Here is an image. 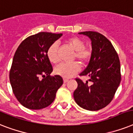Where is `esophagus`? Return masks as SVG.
<instances>
[{"label":"esophagus","instance_id":"1","mask_svg":"<svg viewBox=\"0 0 133 133\" xmlns=\"http://www.w3.org/2000/svg\"><path fill=\"white\" fill-rule=\"evenodd\" d=\"M68 81V79H63V83H67Z\"/></svg>","mask_w":133,"mask_h":133}]
</instances>
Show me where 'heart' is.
<instances>
[{"instance_id": "obj_1", "label": "heart", "mask_w": 133, "mask_h": 133, "mask_svg": "<svg viewBox=\"0 0 133 133\" xmlns=\"http://www.w3.org/2000/svg\"><path fill=\"white\" fill-rule=\"evenodd\" d=\"M66 43L75 52L74 58L77 59L81 64H85L90 60L91 57V50L85 48L83 41L79 37L73 36L68 38ZM58 46L56 43H52L48 48L47 51V56L48 59L52 63H57L58 62ZM79 71V65L76 62L72 63H61L54 68V72L56 75L64 78H70L73 75L77 74Z\"/></svg>"}]
</instances>
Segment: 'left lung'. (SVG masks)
<instances>
[{"label": "left lung", "instance_id": "left-lung-1", "mask_svg": "<svg viewBox=\"0 0 133 133\" xmlns=\"http://www.w3.org/2000/svg\"><path fill=\"white\" fill-rule=\"evenodd\" d=\"M90 38L92 54L87 68L80 76H88L92 85L77 79L74 92L75 102L83 109H102L112 100L121 82L120 62L117 53L107 38L97 32H79Z\"/></svg>", "mask_w": 133, "mask_h": 133}]
</instances>
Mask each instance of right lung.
Listing matches in <instances>:
<instances>
[{
    "label": "right lung",
    "instance_id": "1",
    "mask_svg": "<svg viewBox=\"0 0 133 133\" xmlns=\"http://www.w3.org/2000/svg\"><path fill=\"white\" fill-rule=\"evenodd\" d=\"M62 35L39 32L25 38L16 51L9 81L18 101L28 109L48 107L63 83L59 75L50 76L53 69L47 56L48 48Z\"/></svg>",
    "mask_w": 133,
    "mask_h": 133
}]
</instances>
